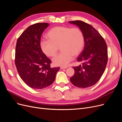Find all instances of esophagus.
Returning <instances> with one entry per match:
<instances>
[{
	"mask_svg": "<svg viewBox=\"0 0 122 122\" xmlns=\"http://www.w3.org/2000/svg\"><path fill=\"white\" fill-rule=\"evenodd\" d=\"M68 67L67 66L64 67V66H61L60 67V69H67Z\"/></svg>",
	"mask_w": 122,
	"mask_h": 122,
	"instance_id": "obj_1",
	"label": "esophagus"
}]
</instances>
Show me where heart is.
<instances>
[{
    "label": "heart",
    "instance_id": "1",
    "mask_svg": "<svg viewBox=\"0 0 122 122\" xmlns=\"http://www.w3.org/2000/svg\"><path fill=\"white\" fill-rule=\"evenodd\" d=\"M48 40L41 42L43 53L49 57H53L60 47L62 52L53 59V65L65 67L71 62L74 56H78L85 46V36L78 28L56 26L47 33Z\"/></svg>",
    "mask_w": 122,
    "mask_h": 122
}]
</instances>
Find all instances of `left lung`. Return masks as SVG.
Returning <instances> with one entry per match:
<instances>
[{"mask_svg": "<svg viewBox=\"0 0 122 122\" xmlns=\"http://www.w3.org/2000/svg\"><path fill=\"white\" fill-rule=\"evenodd\" d=\"M76 25L85 36V46L77 58L81 65L73 67L74 75L70 81L75 86L86 88L95 85L104 73L108 61L106 43L92 25L81 21L69 22Z\"/></svg>", "mask_w": 122, "mask_h": 122, "instance_id": "1", "label": "left lung"}]
</instances>
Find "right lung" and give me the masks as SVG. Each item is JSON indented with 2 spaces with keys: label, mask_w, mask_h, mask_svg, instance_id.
Masks as SVG:
<instances>
[{
  "label": "right lung",
  "mask_w": 122,
  "mask_h": 122,
  "mask_svg": "<svg viewBox=\"0 0 122 122\" xmlns=\"http://www.w3.org/2000/svg\"><path fill=\"white\" fill-rule=\"evenodd\" d=\"M46 23L32 25L22 34L17 41L15 65L23 81L29 87L42 89L54 82L59 67L51 68V60L40 46L41 35L48 27Z\"/></svg>",
  "instance_id": "obj_1"
}]
</instances>
